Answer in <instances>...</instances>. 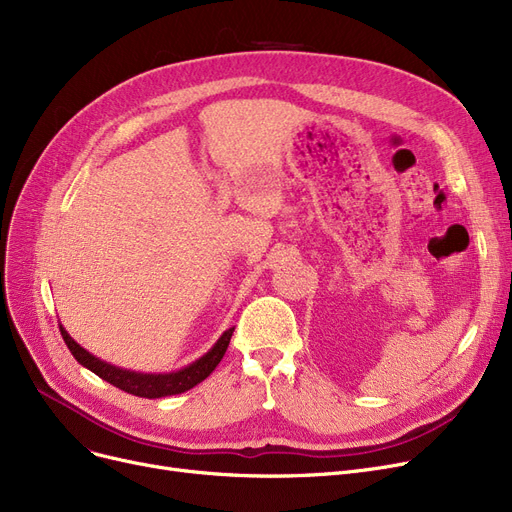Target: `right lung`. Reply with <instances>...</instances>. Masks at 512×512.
I'll list each match as a JSON object with an SVG mask.
<instances>
[{"label":"right lung","instance_id":"1","mask_svg":"<svg viewBox=\"0 0 512 512\" xmlns=\"http://www.w3.org/2000/svg\"><path fill=\"white\" fill-rule=\"evenodd\" d=\"M60 331H62V337H64L68 350L72 352V356L77 358L79 364H83L85 369H89L97 377H102L110 385L123 389V392H127V394L154 400V398L183 394V392H187V389L202 383L225 356L235 327H229L221 337H218L214 346L204 356L193 360L191 364H187V367H183L179 371H170V373H141V371L116 367V364H110L102 358L93 356L89 350H85L81 344H77L62 325H60Z\"/></svg>","mask_w":512,"mask_h":512}]
</instances>
